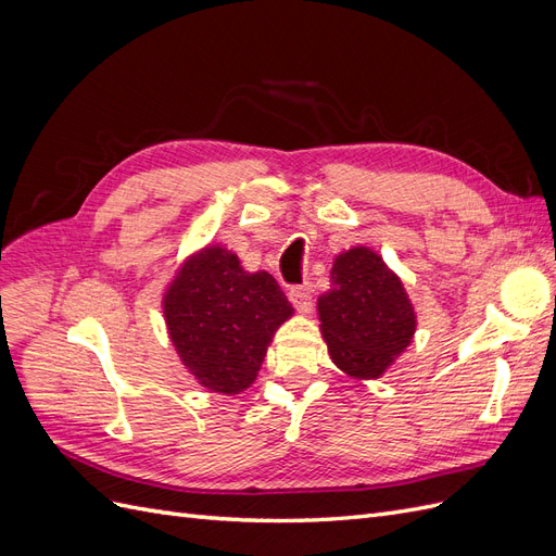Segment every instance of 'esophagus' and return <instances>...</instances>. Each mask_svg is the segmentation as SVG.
Segmentation results:
<instances>
[{
    "label": "esophagus",
    "mask_w": 556,
    "mask_h": 556,
    "mask_svg": "<svg viewBox=\"0 0 556 556\" xmlns=\"http://www.w3.org/2000/svg\"><path fill=\"white\" fill-rule=\"evenodd\" d=\"M290 301L299 313H311V308H313V296H311V290L306 288V285H301V288H292Z\"/></svg>",
    "instance_id": "esophagus-1"
}]
</instances>
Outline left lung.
I'll use <instances>...</instances> for the list:
<instances>
[{
    "label": "left lung",
    "mask_w": 556,
    "mask_h": 556,
    "mask_svg": "<svg viewBox=\"0 0 556 556\" xmlns=\"http://www.w3.org/2000/svg\"><path fill=\"white\" fill-rule=\"evenodd\" d=\"M317 313L333 364L352 378L382 376L417 327L403 282L364 245L333 260L331 290L317 299Z\"/></svg>",
    "instance_id": "8db88e82"
}]
</instances>
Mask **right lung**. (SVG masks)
<instances>
[{
    "label": "right lung",
    "instance_id": "right-lung-1",
    "mask_svg": "<svg viewBox=\"0 0 556 556\" xmlns=\"http://www.w3.org/2000/svg\"><path fill=\"white\" fill-rule=\"evenodd\" d=\"M292 313L271 274L243 271L223 245L199 250L164 292V319L180 362L201 387L220 394L255 382L268 343Z\"/></svg>",
    "mask_w": 556,
    "mask_h": 556
}]
</instances>
